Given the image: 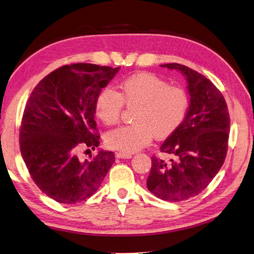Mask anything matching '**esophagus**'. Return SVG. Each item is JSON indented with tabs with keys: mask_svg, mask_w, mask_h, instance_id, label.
<instances>
[{
	"mask_svg": "<svg viewBox=\"0 0 254 254\" xmlns=\"http://www.w3.org/2000/svg\"><path fill=\"white\" fill-rule=\"evenodd\" d=\"M116 157L119 158V159H129L132 158V155L131 154H127V152H117L116 154Z\"/></svg>",
	"mask_w": 254,
	"mask_h": 254,
	"instance_id": "obj_1",
	"label": "esophagus"
}]
</instances>
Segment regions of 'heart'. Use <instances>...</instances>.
<instances>
[{
    "mask_svg": "<svg viewBox=\"0 0 254 254\" xmlns=\"http://www.w3.org/2000/svg\"><path fill=\"white\" fill-rule=\"evenodd\" d=\"M125 104L136 107L135 123L113 129L106 135L108 147L122 152H134L149 145L152 137L164 139L184 123L190 111V98L185 88L169 85L166 80L140 72L122 81L119 93L105 88L98 94L96 116L106 126L119 122Z\"/></svg>",
    "mask_w": 254,
    "mask_h": 254,
    "instance_id": "1",
    "label": "heart"
}]
</instances>
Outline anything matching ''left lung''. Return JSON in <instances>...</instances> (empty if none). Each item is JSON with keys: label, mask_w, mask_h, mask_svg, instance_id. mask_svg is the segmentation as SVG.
Returning <instances> with one entry per match:
<instances>
[{"label": "left lung", "mask_w": 254, "mask_h": 254, "mask_svg": "<svg viewBox=\"0 0 254 254\" xmlns=\"http://www.w3.org/2000/svg\"><path fill=\"white\" fill-rule=\"evenodd\" d=\"M162 67L186 76L190 106L184 123L160 148L171 160L151 157L147 188L158 198L179 202L205 190L220 171L227 154L231 119L223 94L204 75L181 64Z\"/></svg>", "instance_id": "obj_1"}]
</instances>
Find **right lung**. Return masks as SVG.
Segmentation results:
<instances>
[{"mask_svg": "<svg viewBox=\"0 0 254 254\" xmlns=\"http://www.w3.org/2000/svg\"><path fill=\"white\" fill-rule=\"evenodd\" d=\"M119 69L66 64L41 80L28 98L19 128L21 156L37 186L58 202L74 204L93 196L115 162L113 151L85 160L78 152L99 145L96 98Z\"/></svg>", "mask_w": 254, "mask_h": 254, "instance_id": "1", "label": "right lung"}]
</instances>
